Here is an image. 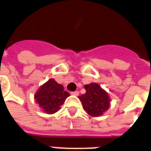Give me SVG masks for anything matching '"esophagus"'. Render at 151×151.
Masks as SVG:
<instances>
[{"label": "esophagus", "mask_w": 151, "mask_h": 151, "mask_svg": "<svg viewBox=\"0 0 151 151\" xmlns=\"http://www.w3.org/2000/svg\"><path fill=\"white\" fill-rule=\"evenodd\" d=\"M71 95H73V96H78V95H79V92H78V91H75V92H71Z\"/></svg>", "instance_id": "obj_1"}]
</instances>
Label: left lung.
Wrapping results in <instances>:
<instances>
[{
	"instance_id": "1",
	"label": "left lung",
	"mask_w": 151,
	"mask_h": 151,
	"mask_svg": "<svg viewBox=\"0 0 151 151\" xmlns=\"http://www.w3.org/2000/svg\"><path fill=\"white\" fill-rule=\"evenodd\" d=\"M84 88L86 92L79 96L83 109L90 116H101L109 108L110 99L108 93L96 83L86 84Z\"/></svg>"
}]
</instances>
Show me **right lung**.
<instances>
[{
    "mask_svg": "<svg viewBox=\"0 0 151 151\" xmlns=\"http://www.w3.org/2000/svg\"><path fill=\"white\" fill-rule=\"evenodd\" d=\"M69 96V93L64 91L63 85L54 79H50L38 88L35 98L43 112L53 114L60 109V106Z\"/></svg>",
    "mask_w": 151,
    "mask_h": 151,
    "instance_id": "obj_1",
    "label": "right lung"
}]
</instances>
